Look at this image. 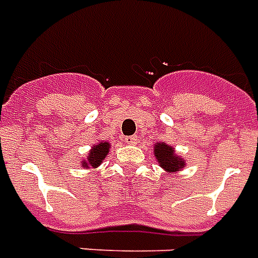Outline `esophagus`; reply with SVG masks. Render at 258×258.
Instances as JSON below:
<instances>
[{
	"instance_id": "1",
	"label": "esophagus",
	"mask_w": 258,
	"mask_h": 258,
	"mask_svg": "<svg viewBox=\"0 0 258 258\" xmlns=\"http://www.w3.org/2000/svg\"><path fill=\"white\" fill-rule=\"evenodd\" d=\"M137 140H139V137H137V136H129V137H126V143L129 145H136L137 144Z\"/></svg>"
}]
</instances>
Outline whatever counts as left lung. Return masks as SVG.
<instances>
[{
    "instance_id": "8db88e82",
    "label": "left lung",
    "mask_w": 258,
    "mask_h": 258,
    "mask_svg": "<svg viewBox=\"0 0 258 258\" xmlns=\"http://www.w3.org/2000/svg\"><path fill=\"white\" fill-rule=\"evenodd\" d=\"M154 154L156 156L158 163L160 164V167H163L167 173L181 171L185 166V160L175 154V151L171 145L158 143V144H155Z\"/></svg>"
}]
</instances>
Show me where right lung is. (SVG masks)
Wrapping results in <instances>:
<instances>
[{
    "label": "right lung",
    "instance_id": "right-lung-1",
    "mask_svg": "<svg viewBox=\"0 0 258 258\" xmlns=\"http://www.w3.org/2000/svg\"><path fill=\"white\" fill-rule=\"evenodd\" d=\"M108 151H110V143L102 141V143L95 144L92 150L88 152V158L83 160V167L96 168L98 166H100V163H103V159L106 158Z\"/></svg>",
    "mask_w": 258,
    "mask_h": 258
}]
</instances>
